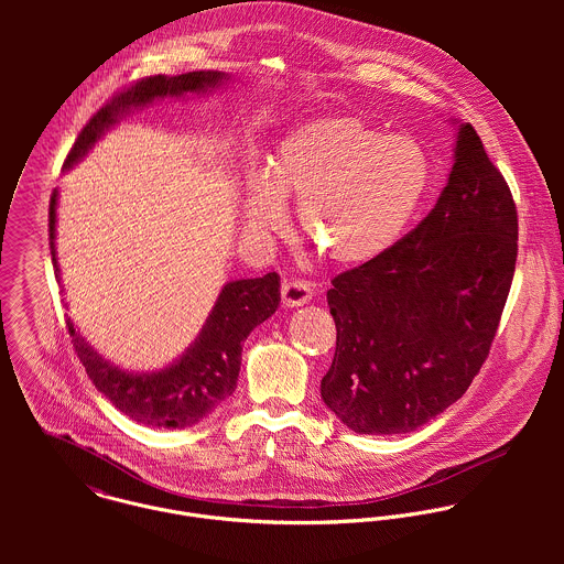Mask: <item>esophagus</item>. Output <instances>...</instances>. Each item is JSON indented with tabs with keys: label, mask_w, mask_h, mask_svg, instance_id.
<instances>
[{
	"label": "esophagus",
	"mask_w": 564,
	"mask_h": 564,
	"mask_svg": "<svg viewBox=\"0 0 564 564\" xmlns=\"http://www.w3.org/2000/svg\"><path fill=\"white\" fill-rule=\"evenodd\" d=\"M313 300V289L304 280H286L282 284V304L286 308H300Z\"/></svg>",
	"instance_id": "esophagus-1"
}]
</instances>
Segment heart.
<instances>
[{
    "label": "heart",
    "instance_id": "heart-1",
    "mask_svg": "<svg viewBox=\"0 0 564 564\" xmlns=\"http://www.w3.org/2000/svg\"><path fill=\"white\" fill-rule=\"evenodd\" d=\"M430 184L423 150L380 134L351 115H327L286 132L264 171L245 184L242 226L251 237L282 230L286 199L323 260L360 267L402 237Z\"/></svg>",
    "mask_w": 564,
    "mask_h": 564
}]
</instances>
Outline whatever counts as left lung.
I'll return each instance as SVG.
<instances>
[{"instance_id":"1","label":"left lung","mask_w":564,"mask_h":564,"mask_svg":"<svg viewBox=\"0 0 564 564\" xmlns=\"http://www.w3.org/2000/svg\"><path fill=\"white\" fill-rule=\"evenodd\" d=\"M456 123L430 215L380 258L332 280L336 351L325 405L358 434L421 427L471 387L517 262V208L478 132Z\"/></svg>"}]
</instances>
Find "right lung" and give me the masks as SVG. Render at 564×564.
<instances>
[{"label":"right lung","instance_id":"1","mask_svg":"<svg viewBox=\"0 0 564 564\" xmlns=\"http://www.w3.org/2000/svg\"><path fill=\"white\" fill-rule=\"evenodd\" d=\"M232 80L224 72H191L182 76H154L137 82L117 93L104 108L93 115L74 143L65 171H69L93 150V145L121 119L159 99H184L186 95H206ZM56 206L58 191L50 202V249L56 278L61 267L56 256ZM280 304V275L247 278L228 282L195 340L171 365L159 371H128L106 360L84 336L74 322L67 327L80 362L95 389L106 400L148 427L182 430L206 419L217 405L226 402L239 380L241 351L251 329L267 322Z\"/></svg>","mask_w":564,"mask_h":564}]
</instances>
